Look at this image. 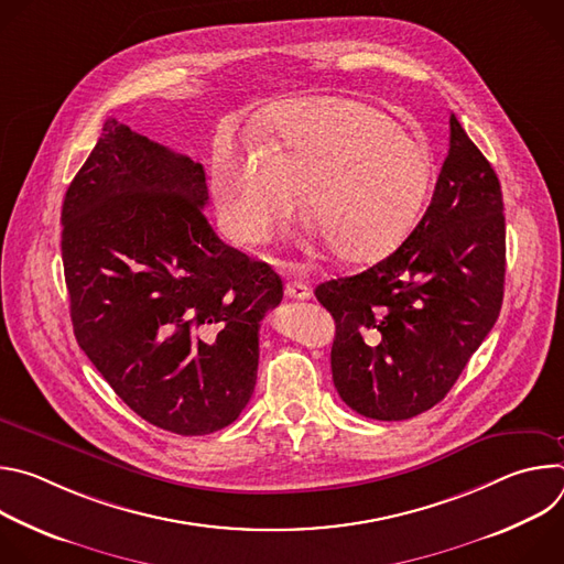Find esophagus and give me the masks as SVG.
Returning <instances> with one entry per match:
<instances>
[{
    "label": "esophagus",
    "mask_w": 564,
    "mask_h": 564,
    "mask_svg": "<svg viewBox=\"0 0 564 564\" xmlns=\"http://www.w3.org/2000/svg\"><path fill=\"white\" fill-rule=\"evenodd\" d=\"M285 296L305 301V299H310V288H307V283H303V281H288V283H285Z\"/></svg>",
    "instance_id": "34e87169"
}]
</instances>
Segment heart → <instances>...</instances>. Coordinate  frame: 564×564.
<instances>
[{
    "mask_svg": "<svg viewBox=\"0 0 564 564\" xmlns=\"http://www.w3.org/2000/svg\"><path fill=\"white\" fill-rule=\"evenodd\" d=\"M272 147L223 144L212 183L225 231L259 243L307 192V214L346 261L388 254L411 229L431 183L426 147L352 100H294L263 116Z\"/></svg>",
    "mask_w": 564,
    "mask_h": 564,
    "instance_id": "heart-1",
    "label": "heart"
}]
</instances>
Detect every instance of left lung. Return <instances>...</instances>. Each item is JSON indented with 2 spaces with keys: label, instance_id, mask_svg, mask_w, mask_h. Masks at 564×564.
I'll list each match as a JSON object with an SVG mask.
<instances>
[{
  "label": "left lung",
  "instance_id": "obj_1",
  "mask_svg": "<svg viewBox=\"0 0 564 564\" xmlns=\"http://www.w3.org/2000/svg\"><path fill=\"white\" fill-rule=\"evenodd\" d=\"M502 212L491 163L451 116L448 155L413 234L366 272L314 290L335 318L333 381L352 411L399 422L446 397L502 307Z\"/></svg>",
  "mask_w": 564,
  "mask_h": 564
}]
</instances>
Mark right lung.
I'll return each instance as SVG.
<instances>
[{
  "label": "right lung",
  "instance_id": "right-lung-1",
  "mask_svg": "<svg viewBox=\"0 0 564 564\" xmlns=\"http://www.w3.org/2000/svg\"><path fill=\"white\" fill-rule=\"evenodd\" d=\"M200 163L109 118L66 189L62 261L73 333L144 422L207 435L257 386L259 328L281 276L214 234Z\"/></svg>",
  "mask_w": 564,
  "mask_h": 564
}]
</instances>
